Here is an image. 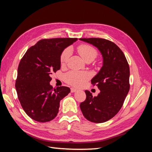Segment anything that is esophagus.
<instances>
[{"mask_svg": "<svg viewBox=\"0 0 152 152\" xmlns=\"http://www.w3.org/2000/svg\"><path fill=\"white\" fill-rule=\"evenodd\" d=\"M77 91V89H75V88H73V87H72V88H71V92H72V93H74V92H75Z\"/></svg>", "mask_w": 152, "mask_h": 152, "instance_id": "1", "label": "esophagus"}]
</instances>
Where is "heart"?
Segmentation results:
<instances>
[{"instance_id": "obj_1", "label": "heart", "mask_w": 152, "mask_h": 152, "mask_svg": "<svg viewBox=\"0 0 152 152\" xmlns=\"http://www.w3.org/2000/svg\"><path fill=\"white\" fill-rule=\"evenodd\" d=\"M77 51L85 61H93L98 55L97 50L94 47L87 44H82L77 48ZM71 56V49L67 48L64 49L60 56V62L62 65H65ZM90 74L86 72L72 71L65 75V80L68 84L73 86H81L90 79Z\"/></svg>"}]
</instances>
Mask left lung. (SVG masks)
Wrapping results in <instances>:
<instances>
[{
  "instance_id": "left-lung-1",
  "label": "left lung",
  "mask_w": 152,
  "mask_h": 152,
  "mask_svg": "<svg viewBox=\"0 0 152 152\" xmlns=\"http://www.w3.org/2000/svg\"><path fill=\"white\" fill-rule=\"evenodd\" d=\"M97 48L103 58V66L93 79L100 93L93 97L85 91L86 99L80 104L83 115L94 123H103L119 112L130 89L129 66L125 55L112 41L101 38L80 39Z\"/></svg>"
}]
</instances>
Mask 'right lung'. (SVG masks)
<instances>
[{
  "mask_svg": "<svg viewBox=\"0 0 152 152\" xmlns=\"http://www.w3.org/2000/svg\"><path fill=\"white\" fill-rule=\"evenodd\" d=\"M76 40L77 38L42 39L21 58L15 87L23 109L33 120L52 121L59 112L60 101L70 93L69 87L54 89L49 82L53 73L60 69L63 50Z\"/></svg>",
  "mask_w": 152,
  "mask_h": 152,
  "instance_id": "right-lung-1",
  "label": "right lung"
}]
</instances>
